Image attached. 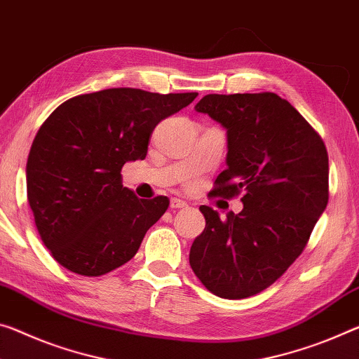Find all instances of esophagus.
<instances>
[{
    "label": "esophagus",
    "mask_w": 359,
    "mask_h": 359,
    "mask_svg": "<svg viewBox=\"0 0 359 359\" xmlns=\"http://www.w3.org/2000/svg\"><path fill=\"white\" fill-rule=\"evenodd\" d=\"M170 208L172 209L187 208V203L184 200H179V198H172V200H170Z\"/></svg>",
    "instance_id": "1"
}]
</instances>
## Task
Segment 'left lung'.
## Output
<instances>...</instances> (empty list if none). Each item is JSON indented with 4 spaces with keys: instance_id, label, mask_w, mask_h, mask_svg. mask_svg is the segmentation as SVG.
Returning a JSON list of instances; mask_svg holds the SVG:
<instances>
[{
    "instance_id": "8db88e82",
    "label": "left lung",
    "mask_w": 359,
    "mask_h": 359,
    "mask_svg": "<svg viewBox=\"0 0 359 359\" xmlns=\"http://www.w3.org/2000/svg\"><path fill=\"white\" fill-rule=\"evenodd\" d=\"M226 129V168L209 198L241 196L240 214L220 219L200 206L206 226L190 266L222 299L271 286L304 252L329 201V158L321 135L275 93L208 94L196 104Z\"/></svg>"
}]
</instances>
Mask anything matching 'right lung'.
<instances>
[{"label": "right lung", "instance_id": "1", "mask_svg": "<svg viewBox=\"0 0 359 359\" xmlns=\"http://www.w3.org/2000/svg\"><path fill=\"white\" fill-rule=\"evenodd\" d=\"M196 95L104 89L68 99L41 124L27 161V198L62 266L102 276L134 257L169 200H140L123 187L121 169L144 159L158 123Z\"/></svg>", "mask_w": 359, "mask_h": 359}]
</instances>
